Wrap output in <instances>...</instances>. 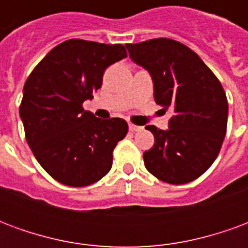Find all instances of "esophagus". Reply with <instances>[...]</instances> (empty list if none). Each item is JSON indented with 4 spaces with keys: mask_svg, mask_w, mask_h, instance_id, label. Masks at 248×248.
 <instances>
[{
    "mask_svg": "<svg viewBox=\"0 0 248 248\" xmlns=\"http://www.w3.org/2000/svg\"><path fill=\"white\" fill-rule=\"evenodd\" d=\"M140 129H142L140 126H137V124H129V130H130V131H140Z\"/></svg>",
    "mask_w": 248,
    "mask_h": 248,
    "instance_id": "1",
    "label": "esophagus"
}]
</instances>
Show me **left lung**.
Segmentation results:
<instances>
[{"label": "left lung", "mask_w": 248, "mask_h": 248, "mask_svg": "<svg viewBox=\"0 0 248 248\" xmlns=\"http://www.w3.org/2000/svg\"><path fill=\"white\" fill-rule=\"evenodd\" d=\"M126 47L150 73L156 105L174 111L167 130L146 126L155 140L143 153L146 169L166 183L191 182L213 165L223 143L229 115L223 87L197 53L178 41L155 38Z\"/></svg>", "instance_id": "left-lung-1"}]
</instances>
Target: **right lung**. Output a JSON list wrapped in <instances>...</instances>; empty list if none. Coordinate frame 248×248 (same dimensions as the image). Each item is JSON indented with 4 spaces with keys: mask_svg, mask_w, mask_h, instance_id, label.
Here are the masks:
<instances>
[{
    "mask_svg": "<svg viewBox=\"0 0 248 248\" xmlns=\"http://www.w3.org/2000/svg\"><path fill=\"white\" fill-rule=\"evenodd\" d=\"M127 57L121 44L67 40L30 73L19 115L28 145L50 177L71 187L98 182L111 169L113 150L129 126L82 108L102 86L105 69Z\"/></svg>",
    "mask_w": 248,
    "mask_h": 248,
    "instance_id": "1",
    "label": "right lung"
}]
</instances>
